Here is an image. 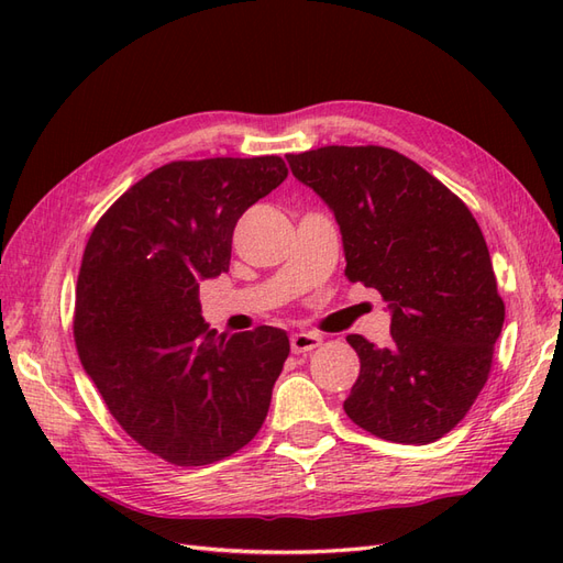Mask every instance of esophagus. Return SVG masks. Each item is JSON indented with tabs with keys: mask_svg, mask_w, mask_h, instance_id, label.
Returning a JSON list of instances; mask_svg holds the SVG:
<instances>
[{
	"mask_svg": "<svg viewBox=\"0 0 563 563\" xmlns=\"http://www.w3.org/2000/svg\"><path fill=\"white\" fill-rule=\"evenodd\" d=\"M321 345V338L317 333H294L291 335V352L294 354H305V352H312Z\"/></svg>",
	"mask_w": 563,
	"mask_h": 563,
	"instance_id": "obj_1",
	"label": "esophagus"
}]
</instances>
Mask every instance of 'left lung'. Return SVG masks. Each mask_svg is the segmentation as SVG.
I'll use <instances>...</instances> for the list:
<instances>
[{"mask_svg":"<svg viewBox=\"0 0 563 563\" xmlns=\"http://www.w3.org/2000/svg\"><path fill=\"white\" fill-rule=\"evenodd\" d=\"M286 159L331 207L345 277L376 288L391 310L387 347L347 335L362 362L347 418L397 444H432L479 397L505 321L479 223L397 150L327 145Z\"/></svg>","mask_w":563,"mask_h":563,"instance_id":"obj_1","label":"left lung"}]
</instances>
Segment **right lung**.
Wrapping results in <instances>:
<instances>
[{
    "instance_id": "right-lung-1",
    "label": "right lung",
    "mask_w": 563,
    "mask_h": 563,
    "mask_svg": "<svg viewBox=\"0 0 563 563\" xmlns=\"http://www.w3.org/2000/svg\"><path fill=\"white\" fill-rule=\"evenodd\" d=\"M286 176L277 155L164 164L100 216L84 249L81 366L122 430L166 463H218L263 428L288 338L275 327L216 335L199 282L228 272L236 220Z\"/></svg>"
}]
</instances>
